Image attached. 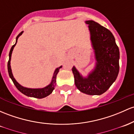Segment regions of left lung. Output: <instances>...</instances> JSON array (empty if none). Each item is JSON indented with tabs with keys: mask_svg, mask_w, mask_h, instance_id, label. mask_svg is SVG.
<instances>
[{
	"mask_svg": "<svg viewBox=\"0 0 134 134\" xmlns=\"http://www.w3.org/2000/svg\"><path fill=\"white\" fill-rule=\"evenodd\" d=\"M88 25L91 41L96 60L95 67L83 77L73 66L74 83L80 92L88 95H101L116 80L119 71V50L112 33L93 20Z\"/></svg>",
	"mask_w": 134,
	"mask_h": 134,
	"instance_id": "left-lung-1",
	"label": "left lung"
}]
</instances>
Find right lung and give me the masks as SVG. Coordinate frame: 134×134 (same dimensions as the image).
I'll return each mask as SVG.
<instances>
[{"mask_svg": "<svg viewBox=\"0 0 134 134\" xmlns=\"http://www.w3.org/2000/svg\"><path fill=\"white\" fill-rule=\"evenodd\" d=\"M23 33V31L21 32L20 33L16 36V42H15V44L11 47L10 51H9V61L8 63V73H9V76L10 77V78L12 80L13 82L14 85H15V87L17 88V89L19 90L20 92H21L22 94H24V95L27 96L29 97H33V98H38V99H42V98H46L47 96H49V94H51L52 92L53 91V90L54 89V87L56 86V75L58 73L59 70L62 68V66H60V67H58L54 71V74H53V78H52L51 82L50 83V84H49L48 85L46 86V87H43V88H27V87H24L21 85H20L19 83L16 81V80H15L14 78L13 75L12 71H11V54H12L13 50L14 47L16 46V43H17V40L19 37L20 35H22V34Z\"/></svg>", "mask_w": 134, "mask_h": 134, "instance_id": "1", "label": "right lung"}]
</instances>
